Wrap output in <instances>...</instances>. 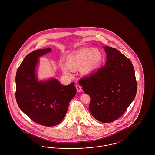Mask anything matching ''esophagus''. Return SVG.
<instances>
[{"instance_id":"1","label":"esophagus","mask_w":155,"mask_h":155,"mask_svg":"<svg viewBox=\"0 0 155 155\" xmlns=\"http://www.w3.org/2000/svg\"><path fill=\"white\" fill-rule=\"evenodd\" d=\"M75 87H76V89H77V92H82V87H80V85H77L76 86H75Z\"/></svg>"}]
</instances>
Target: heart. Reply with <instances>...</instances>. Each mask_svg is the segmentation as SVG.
Here are the masks:
<instances>
[{"mask_svg":"<svg viewBox=\"0 0 155 155\" xmlns=\"http://www.w3.org/2000/svg\"><path fill=\"white\" fill-rule=\"evenodd\" d=\"M102 54L97 49L85 48L70 54L67 59V64H62L61 69L66 75H70L71 70L80 68L83 75L92 74L100 66Z\"/></svg>","mask_w":155,"mask_h":155,"instance_id":"b5f03b06","label":"heart"}]
</instances>
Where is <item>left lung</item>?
<instances>
[{"label":"left lung","mask_w":155,"mask_h":155,"mask_svg":"<svg viewBox=\"0 0 155 155\" xmlns=\"http://www.w3.org/2000/svg\"><path fill=\"white\" fill-rule=\"evenodd\" d=\"M106 62L96 73L79 84L91 97L89 110L97 120L113 122L120 118L134 99L137 89L130 59L117 49L105 46Z\"/></svg>","instance_id":"obj_1"}]
</instances>
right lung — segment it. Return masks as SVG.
<instances>
[{
    "mask_svg": "<svg viewBox=\"0 0 155 155\" xmlns=\"http://www.w3.org/2000/svg\"><path fill=\"white\" fill-rule=\"evenodd\" d=\"M51 51L46 48L30 53L23 60L15 76V98L20 109L34 122L47 127L61 122L70 101L77 92L74 82L65 86L54 78L38 80L39 58Z\"/></svg>",
    "mask_w": 155,
    "mask_h": 155,
    "instance_id": "add662e5",
    "label": "right lung"
}]
</instances>
